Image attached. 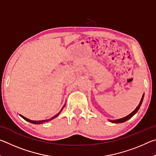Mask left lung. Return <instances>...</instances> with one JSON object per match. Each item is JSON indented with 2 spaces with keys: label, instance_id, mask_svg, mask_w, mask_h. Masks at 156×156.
<instances>
[{
  "label": "left lung",
  "instance_id": "left-lung-1",
  "mask_svg": "<svg viewBox=\"0 0 156 156\" xmlns=\"http://www.w3.org/2000/svg\"><path fill=\"white\" fill-rule=\"evenodd\" d=\"M144 94L142 95V98H141L140 102V103H139V105H138V106L136 108V109L134 110L133 112H131V113H130V114L128 115H126V117H124V118H120V119H118V120H109L110 121V122H113V123H121V122H125V121L128 120L129 119H130V118L132 117V116H133L134 115L136 114V113H137V112H138V109H140V107L141 105H142V100H143V98H144Z\"/></svg>",
  "mask_w": 156,
  "mask_h": 156
}]
</instances>
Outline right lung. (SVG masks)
Listing matches in <instances>:
<instances>
[{"label":"right lung","mask_w":156,"mask_h":156,"mask_svg":"<svg viewBox=\"0 0 156 156\" xmlns=\"http://www.w3.org/2000/svg\"><path fill=\"white\" fill-rule=\"evenodd\" d=\"M65 105H64V107H65ZM63 107H62V109H63ZM62 109H61V111L62 110ZM61 111H60V112H61ZM60 112L58 113V114H56V115H54V117H52L51 118H50V119H48V120H38V121H36V120H31L28 119V118H27L24 117V116H23L22 115H20L21 116V117H22V118H23V119H25V120L28 121V122H30L32 123V124H35V125H38V124H41V123L44 122H48V121H49V120H51L52 119H54V118H56V117H57V116L60 114Z\"/></svg>","instance_id":"1"}]
</instances>
